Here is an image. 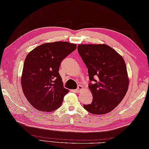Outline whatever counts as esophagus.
<instances>
[{
    "mask_svg": "<svg viewBox=\"0 0 149 149\" xmlns=\"http://www.w3.org/2000/svg\"><path fill=\"white\" fill-rule=\"evenodd\" d=\"M82 90H83V86H81V85H79L78 88H77L76 90H75V92H76V93H79V92H81V91Z\"/></svg>",
    "mask_w": 149,
    "mask_h": 149,
    "instance_id": "34e87169",
    "label": "esophagus"
}]
</instances>
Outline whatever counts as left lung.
<instances>
[{"instance_id": "8db88e82", "label": "left lung", "mask_w": 149, "mask_h": 149, "mask_svg": "<svg viewBox=\"0 0 149 149\" xmlns=\"http://www.w3.org/2000/svg\"><path fill=\"white\" fill-rule=\"evenodd\" d=\"M77 50L88 68L93 96L84 108L93 115L111 111L128 90L129 79L123 57L106 44H79Z\"/></svg>"}]
</instances>
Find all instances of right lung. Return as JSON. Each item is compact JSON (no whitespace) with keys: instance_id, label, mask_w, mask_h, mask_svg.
Instances as JSON below:
<instances>
[{"instance_id":"obj_1","label":"right lung","mask_w":149,"mask_h":149,"mask_svg":"<svg viewBox=\"0 0 149 149\" xmlns=\"http://www.w3.org/2000/svg\"><path fill=\"white\" fill-rule=\"evenodd\" d=\"M77 48L67 42L46 43L27 55L21 76L24 95L34 108L51 112L61 106L69 90L64 88L59 74L63 59Z\"/></svg>"}]
</instances>
